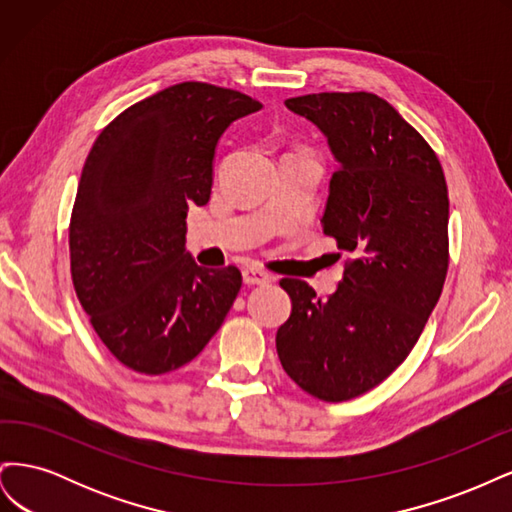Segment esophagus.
<instances>
[{
    "instance_id": "34e87169",
    "label": "esophagus",
    "mask_w": 512,
    "mask_h": 512,
    "mask_svg": "<svg viewBox=\"0 0 512 512\" xmlns=\"http://www.w3.org/2000/svg\"><path fill=\"white\" fill-rule=\"evenodd\" d=\"M243 282L247 286H260V284H269L271 282V275L265 273L262 269H243Z\"/></svg>"
}]
</instances>
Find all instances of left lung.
Wrapping results in <instances>:
<instances>
[{"mask_svg": "<svg viewBox=\"0 0 512 512\" xmlns=\"http://www.w3.org/2000/svg\"><path fill=\"white\" fill-rule=\"evenodd\" d=\"M284 104L327 138L337 170L320 222L352 262L329 299L280 282L292 309L275 348L303 391L346 401L406 361L440 299L448 190L436 153L386 100L333 91Z\"/></svg>", "mask_w": 512, "mask_h": 512, "instance_id": "8db88e82", "label": "left lung"}]
</instances>
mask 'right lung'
Returning <instances> with one entry per match:
<instances>
[{"label": "right lung", "mask_w": 512, "mask_h": 512, "mask_svg": "<svg viewBox=\"0 0 512 512\" xmlns=\"http://www.w3.org/2000/svg\"><path fill=\"white\" fill-rule=\"evenodd\" d=\"M262 104L207 83L166 87L126 108L85 160L70 220L76 297L117 359L141 374L203 352L237 299V267L185 250L190 205L209 203L215 149Z\"/></svg>", "instance_id": "add662e5"}]
</instances>
